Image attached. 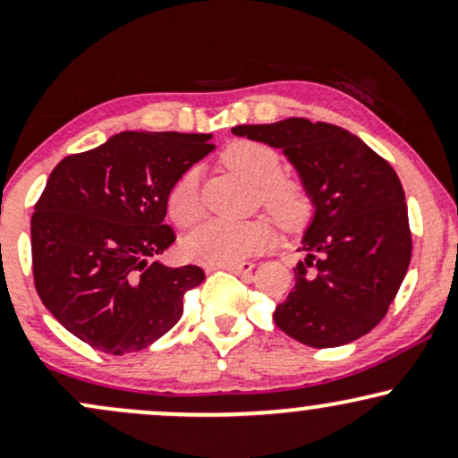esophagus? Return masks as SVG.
<instances>
[{
  "mask_svg": "<svg viewBox=\"0 0 458 458\" xmlns=\"http://www.w3.org/2000/svg\"><path fill=\"white\" fill-rule=\"evenodd\" d=\"M224 269L236 273V276H247V273H251V269H254V262H236V265H228Z\"/></svg>",
  "mask_w": 458,
  "mask_h": 458,
  "instance_id": "obj_1",
  "label": "esophagus"
}]
</instances>
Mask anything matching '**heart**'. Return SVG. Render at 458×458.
<instances>
[{
    "instance_id": "1",
    "label": "heart",
    "mask_w": 458,
    "mask_h": 458,
    "mask_svg": "<svg viewBox=\"0 0 458 458\" xmlns=\"http://www.w3.org/2000/svg\"><path fill=\"white\" fill-rule=\"evenodd\" d=\"M225 167L236 172L247 182L259 187V199L286 228H295L308 217L310 204L301 185L282 178V157L271 146L260 141L241 140L224 152ZM167 213L172 222L189 228L202 215V199L198 189V172L187 170L178 176L167 193ZM276 241V230L267 219L254 222H213L202 224L182 241L187 260L207 267H228L259 256Z\"/></svg>"
}]
</instances>
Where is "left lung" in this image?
<instances>
[{
	"instance_id": "1",
	"label": "left lung",
	"mask_w": 458,
	"mask_h": 458,
	"mask_svg": "<svg viewBox=\"0 0 458 458\" xmlns=\"http://www.w3.org/2000/svg\"><path fill=\"white\" fill-rule=\"evenodd\" d=\"M234 135L280 148L314 207L295 288L273 312L284 334L314 349L349 344L381 323L411 260L404 191L394 167L357 135L286 118Z\"/></svg>"
}]
</instances>
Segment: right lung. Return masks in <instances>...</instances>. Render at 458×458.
<instances>
[{
	"label": "right lung",
	"instance_id": "add662e5",
	"mask_svg": "<svg viewBox=\"0 0 458 458\" xmlns=\"http://www.w3.org/2000/svg\"><path fill=\"white\" fill-rule=\"evenodd\" d=\"M211 133L123 131L68 155L31 215V265L40 299L72 335L109 355L135 353L182 317L204 282L196 265L155 260L174 243L163 219L178 176L211 152Z\"/></svg>",
	"mask_w": 458,
	"mask_h": 458
}]
</instances>
